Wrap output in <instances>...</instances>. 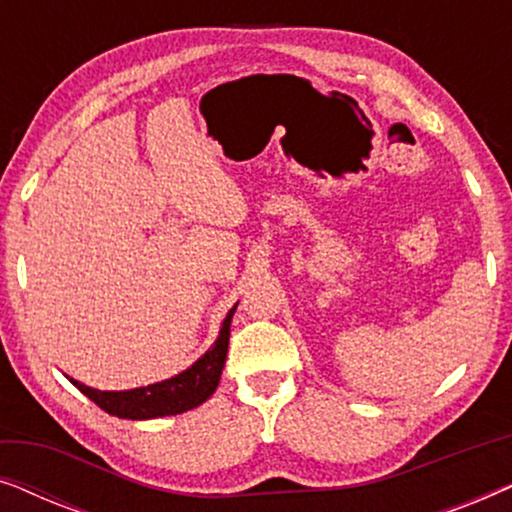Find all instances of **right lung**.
I'll use <instances>...</instances> for the list:
<instances>
[{
	"label": "right lung",
	"mask_w": 512,
	"mask_h": 512,
	"mask_svg": "<svg viewBox=\"0 0 512 512\" xmlns=\"http://www.w3.org/2000/svg\"><path fill=\"white\" fill-rule=\"evenodd\" d=\"M235 310L237 303L226 314V319H223L219 338H216L214 345L193 366L181 370L179 375L170 377V380L146 384V387L128 391H100L86 387V384L72 380V377H69V382L81 394H86L95 405H100L104 412L121 419H156L167 415H181V412L198 408L200 403H205L214 394L221 382V370L226 366L228 354L230 321H233Z\"/></svg>",
	"instance_id": "obj_1"
}]
</instances>
